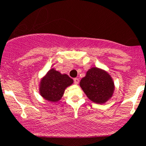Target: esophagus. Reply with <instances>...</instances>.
<instances>
[{"mask_svg":"<svg viewBox=\"0 0 146 146\" xmlns=\"http://www.w3.org/2000/svg\"><path fill=\"white\" fill-rule=\"evenodd\" d=\"M73 81H74V83L75 84L78 85V84L79 83V79L78 78H76L73 79Z\"/></svg>","mask_w":146,"mask_h":146,"instance_id":"1","label":"esophagus"}]
</instances>
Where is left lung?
Listing matches in <instances>:
<instances>
[{
    "label": "left lung",
    "instance_id": "obj_1",
    "mask_svg": "<svg viewBox=\"0 0 146 146\" xmlns=\"http://www.w3.org/2000/svg\"><path fill=\"white\" fill-rule=\"evenodd\" d=\"M80 85L91 101L98 104L106 102L114 92V82L104 70L92 68L80 80Z\"/></svg>",
    "mask_w": 146,
    "mask_h": 146
}]
</instances>
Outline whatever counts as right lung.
<instances>
[{"instance_id": "right-lung-1", "label": "right lung", "mask_w": 146, "mask_h": 146, "mask_svg": "<svg viewBox=\"0 0 146 146\" xmlns=\"http://www.w3.org/2000/svg\"><path fill=\"white\" fill-rule=\"evenodd\" d=\"M73 82V79L68 75L51 69L41 80L40 94L46 100L58 102L62 98L65 89Z\"/></svg>"}]
</instances>
